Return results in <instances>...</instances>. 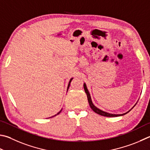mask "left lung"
<instances>
[{"instance_id":"8db88e82","label":"left lung","mask_w":150,"mask_h":150,"mask_svg":"<svg viewBox=\"0 0 150 150\" xmlns=\"http://www.w3.org/2000/svg\"><path fill=\"white\" fill-rule=\"evenodd\" d=\"M84 86V91H85L86 94V96H87V98H88V101L89 103V105H90V107L91 108V109L92 110H93L95 113H96L97 114H98V115H102V116H105V117H118V116H121V115H124L125 114H127V113H129V111L128 112L123 113V114H111V113H109L107 112H105V111H102L99 110L98 108H97L96 106H94L93 103H92V102L91 100V95L89 94V92L88 91V89L86 88V84L84 83L83 84Z\"/></svg>"}]
</instances>
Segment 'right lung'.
<instances>
[{
  "label": "right lung",
  "mask_w": 150,
  "mask_h": 150,
  "mask_svg": "<svg viewBox=\"0 0 150 150\" xmlns=\"http://www.w3.org/2000/svg\"><path fill=\"white\" fill-rule=\"evenodd\" d=\"M72 79H73V78L72 79H71V80L69 81V84H68V86H67V90H68V88H69V85H70V83H71V81H72ZM62 111V110H61ZM61 111H59V112L58 113V114H59V113H60L61 112ZM58 114H57V115H58ZM56 115H54V116H56ZM54 116H53V117H54Z\"/></svg>",
  "instance_id": "right-lung-1"
}]
</instances>
